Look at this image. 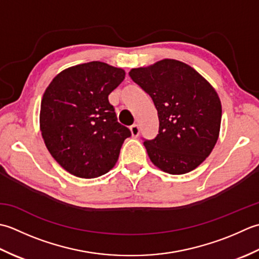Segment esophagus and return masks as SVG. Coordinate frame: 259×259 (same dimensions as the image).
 Instances as JSON below:
<instances>
[{
  "instance_id": "obj_1",
  "label": "esophagus",
  "mask_w": 259,
  "mask_h": 259,
  "mask_svg": "<svg viewBox=\"0 0 259 259\" xmlns=\"http://www.w3.org/2000/svg\"><path fill=\"white\" fill-rule=\"evenodd\" d=\"M130 130H131L132 136H133V137H137V136H139V134H140V127H139V125H137V124L132 125L131 127H130Z\"/></svg>"
}]
</instances>
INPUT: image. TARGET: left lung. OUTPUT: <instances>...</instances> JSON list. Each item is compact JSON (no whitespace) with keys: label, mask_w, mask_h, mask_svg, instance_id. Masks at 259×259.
I'll list each match as a JSON object with an SVG mask.
<instances>
[{"label":"left lung","mask_w":259,"mask_h":259,"mask_svg":"<svg viewBox=\"0 0 259 259\" xmlns=\"http://www.w3.org/2000/svg\"><path fill=\"white\" fill-rule=\"evenodd\" d=\"M130 77L150 95L159 116V134L144 140L153 164L170 174L194 170L219 136L221 103L213 87L192 67L174 59L135 68Z\"/></svg>","instance_id":"left-lung-1"}]
</instances>
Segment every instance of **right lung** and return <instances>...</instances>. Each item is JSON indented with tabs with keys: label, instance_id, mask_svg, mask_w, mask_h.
I'll return each mask as SVG.
<instances>
[{
	"label": "right lung",
	"instance_id": "right-lung-1",
	"mask_svg": "<svg viewBox=\"0 0 259 259\" xmlns=\"http://www.w3.org/2000/svg\"><path fill=\"white\" fill-rule=\"evenodd\" d=\"M125 71L92 61L52 79L41 100L40 130L52 157L72 176H103L118 160L131 131L119 124L108 95Z\"/></svg>",
	"mask_w": 259,
	"mask_h": 259
}]
</instances>
